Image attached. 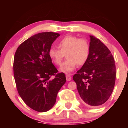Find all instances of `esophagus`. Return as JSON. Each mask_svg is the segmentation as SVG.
Returning <instances> with one entry per match:
<instances>
[{
  "mask_svg": "<svg viewBox=\"0 0 128 128\" xmlns=\"http://www.w3.org/2000/svg\"><path fill=\"white\" fill-rule=\"evenodd\" d=\"M66 79H67V81H70V80H72V78L69 74H67L66 75Z\"/></svg>",
  "mask_w": 128,
  "mask_h": 128,
  "instance_id": "esophagus-1",
  "label": "esophagus"
}]
</instances>
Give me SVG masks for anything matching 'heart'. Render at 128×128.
Returning a JSON list of instances; mask_svg holds the SVG:
<instances>
[{"instance_id":"heart-1","label":"heart","mask_w":128,"mask_h":128,"mask_svg":"<svg viewBox=\"0 0 128 128\" xmlns=\"http://www.w3.org/2000/svg\"><path fill=\"white\" fill-rule=\"evenodd\" d=\"M58 46L60 49L51 47L48 50V55L53 63L60 66L66 54L67 60L60 68L61 72H72L77 64L82 66L88 59L90 46L86 39L73 36H66L58 42Z\"/></svg>"}]
</instances>
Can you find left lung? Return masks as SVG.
I'll return each mask as SVG.
<instances>
[{
  "instance_id": "obj_1",
  "label": "left lung",
  "mask_w": 128,
  "mask_h": 128,
  "mask_svg": "<svg viewBox=\"0 0 128 128\" xmlns=\"http://www.w3.org/2000/svg\"><path fill=\"white\" fill-rule=\"evenodd\" d=\"M90 37V51L86 62L73 79L81 99L87 105L96 106L106 102L116 81V65L108 48L94 36Z\"/></svg>"
}]
</instances>
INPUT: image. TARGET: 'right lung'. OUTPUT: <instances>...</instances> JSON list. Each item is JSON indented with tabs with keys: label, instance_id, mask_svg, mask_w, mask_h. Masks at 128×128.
<instances>
[{
	"label": "right lung",
	"instance_id": "obj_1",
	"mask_svg": "<svg viewBox=\"0 0 128 128\" xmlns=\"http://www.w3.org/2000/svg\"><path fill=\"white\" fill-rule=\"evenodd\" d=\"M60 36L42 32L18 46L14 58V76L17 91L24 103L38 112L54 106L57 94L66 83L64 73H58L48 55L52 43Z\"/></svg>",
	"mask_w": 128,
	"mask_h": 128
}]
</instances>
